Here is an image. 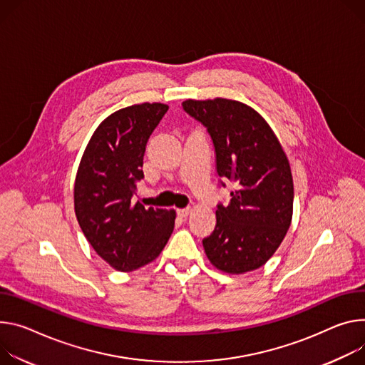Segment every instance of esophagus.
Listing matches in <instances>:
<instances>
[{
    "mask_svg": "<svg viewBox=\"0 0 365 365\" xmlns=\"http://www.w3.org/2000/svg\"><path fill=\"white\" fill-rule=\"evenodd\" d=\"M189 212H190V207H186V208H180V210H178V215H179V217H182V218L187 217V215H189Z\"/></svg>",
    "mask_w": 365,
    "mask_h": 365,
    "instance_id": "esophagus-1",
    "label": "esophagus"
}]
</instances>
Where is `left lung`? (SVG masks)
Instances as JSON below:
<instances>
[{"label": "left lung", "mask_w": 365, "mask_h": 365, "mask_svg": "<svg viewBox=\"0 0 365 365\" xmlns=\"http://www.w3.org/2000/svg\"><path fill=\"white\" fill-rule=\"evenodd\" d=\"M182 106L207 128L218 176L237 183L230 204L217 207L215 228L202 240L205 253L222 272L255 271L275 253L291 224L288 158L267 120L245 103L217 97L189 98Z\"/></svg>", "instance_id": "left-lung-1"}]
</instances>
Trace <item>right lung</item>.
Returning <instances> with one entry per match:
<instances>
[{
	"mask_svg": "<svg viewBox=\"0 0 365 365\" xmlns=\"http://www.w3.org/2000/svg\"><path fill=\"white\" fill-rule=\"evenodd\" d=\"M168 110L143 103L112 113L94 130L77 170L78 224L96 253L122 272L153 262L175 228V210L135 202L147 141Z\"/></svg>",
	"mask_w": 365,
	"mask_h": 365,
	"instance_id": "add662e5",
	"label": "right lung"
}]
</instances>
